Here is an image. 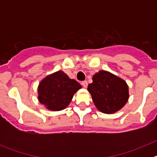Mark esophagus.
Instances as JSON below:
<instances>
[{"label": "esophagus", "instance_id": "obj_1", "mask_svg": "<svg viewBox=\"0 0 157 157\" xmlns=\"http://www.w3.org/2000/svg\"><path fill=\"white\" fill-rule=\"evenodd\" d=\"M82 86L84 87V88H86L87 86H88V82H87L86 81H83L82 82Z\"/></svg>", "mask_w": 157, "mask_h": 157}]
</instances>
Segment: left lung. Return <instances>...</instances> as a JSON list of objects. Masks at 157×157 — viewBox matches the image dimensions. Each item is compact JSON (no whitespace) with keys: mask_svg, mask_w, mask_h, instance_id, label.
Listing matches in <instances>:
<instances>
[{"mask_svg":"<svg viewBox=\"0 0 157 157\" xmlns=\"http://www.w3.org/2000/svg\"><path fill=\"white\" fill-rule=\"evenodd\" d=\"M88 91L100 112L112 114L120 111L129 99L128 85L121 78L107 71H100L92 78Z\"/></svg>","mask_w":157,"mask_h":157,"instance_id":"1","label":"left lung"}]
</instances>
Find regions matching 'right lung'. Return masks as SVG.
<instances>
[{
    "instance_id": "obj_1",
    "label": "right lung",
    "mask_w": 157,
    "mask_h": 157,
    "mask_svg": "<svg viewBox=\"0 0 157 157\" xmlns=\"http://www.w3.org/2000/svg\"><path fill=\"white\" fill-rule=\"evenodd\" d=\"M82 86L71 79L62 71L54 72L44 78L37 87V99L50 111H61L71 103L73 96Z\"/></svg>"
}]
</instances>
